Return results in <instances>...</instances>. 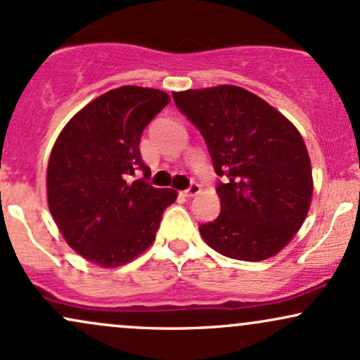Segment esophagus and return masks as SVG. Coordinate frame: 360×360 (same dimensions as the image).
<instances>
[{
	"label": "esophagus",
	"instance_id": "34e87169",
	"mask_svg": "<svg viewBox=\"0 0 360 360\" xmlns=\"http://www.w3.org/2000/svg\"><path fill=\"white\" fill-rule=\"evenodd\" d=\"M201 191V188L198 184H189V188L188 189H184L183 191V196H186V198H193V196H196L198 193Z\"/></svg>",
	"mask_w": 360,
	"mask_h": 360
}]
</instances>
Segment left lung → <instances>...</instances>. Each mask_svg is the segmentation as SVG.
Returning a JSON list of instances; mask_svg holds the SVG:
<instances>
[{
  "label": "left lung",
  "mask_w": 360,
  "mask_h": 360,
  "mask_svg": "<svg viewBox=\"0 0 360 360\" xmlns=\"http://www.w3.org/2000/svg\"><path fill=\"white\" fill-rule=\"evenodd\" d=\"M203 135L218 183L221 212L200 225L221 255L247 262L269 259L292 240L313 194L303 137L269 103L238 86L172 94Z\"/></svg>",
  "instance_id": "left-lung-1"
}]
</instances>
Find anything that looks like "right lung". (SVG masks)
Returning <instances> with one entry per match:
<instances>
[{
  "mask_svg": "<svg viewBox=\"0 0 360 360\" xmlns=\"http://www.w3.org/2000/svg\"><path fill=\"white\" fill-rule=\"evenodd\" d=\"M171 101L167 93L122 86L86 105L60 131L47 167L49 208L65 242L89 262L117 267L154 242L174 189L127 181L141 169L140 139Z\"/></svg>",
  "mask_w": 360,
  "mask_h": 360,
  "instance_id": "add662e5",
  "label": "right lung"
}]
</instances>
